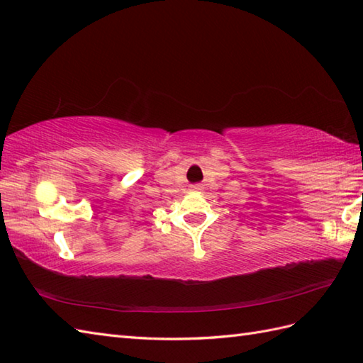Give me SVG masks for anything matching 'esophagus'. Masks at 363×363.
<instances>
[{"mask_svg":"<svg viewBox=\"0 0 363 363\" xmlns=\"http://www.w3.org/2000/svg\"><path fill=\"white\" fill-rule=\"evenodd\" d=\"M190 189L191 190H203V186H201V184H194V186H190Z\"/></svg>","mask_w":363,"mask_h":363,"instance_id":"1","label":"esophagus"}]
</instances>
